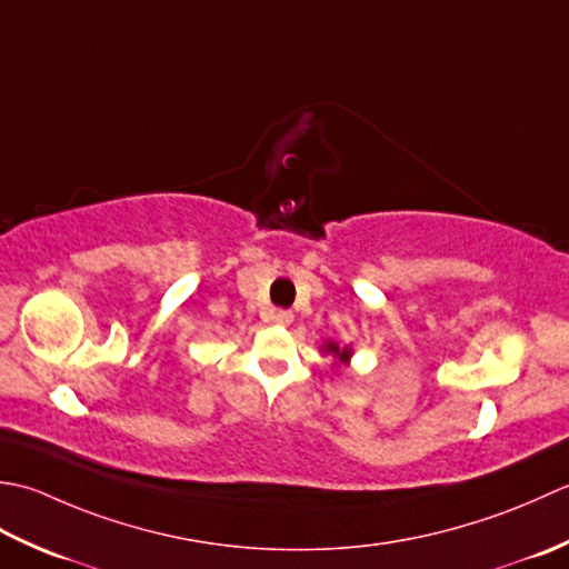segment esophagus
<instances>
[{
	"label": "esophagus",
	"instance_id": "esophagus-1",
	"mask_svg": "<svg viewBox=\"0 0 569 569\" xmlns=\"http://www.w3.org/2000/svg\"><path fill=\"white\" fill-rule=\"evenodd\" d=\"M272 321L277 323V327H289V323L295 321V315L287 309H277V311H272Z\"/></svg>",
	"mask_w": 569,
	"mask_h": 569
}]
</instances>
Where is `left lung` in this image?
Listing matches in <instances>:
<instances>
[{"instance_id":"8db88e82","label":"left lung","mask_w":569,"mask_h":569,"mask_svg":"<svg viewBox=\"0 0 569 569\" xmlns=\"http://www.w3.org/2000/svg\"><path fill=\"white\" fill-rule=\"evenodd\" d=\"M321 353L333 358V368H341V366L349 368L353 349H351V346H339L333 339H327L321 343Z\"/></svg>"}]
</instances>
